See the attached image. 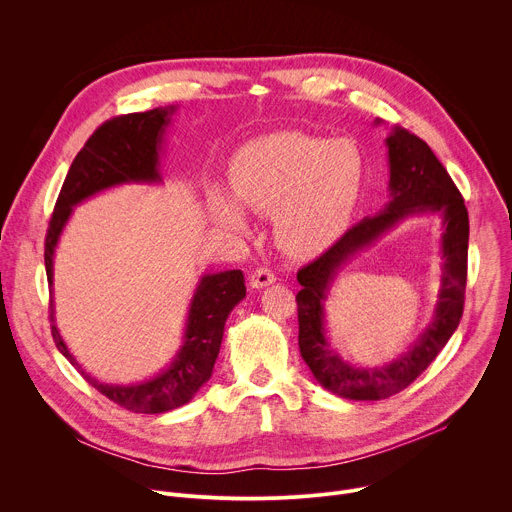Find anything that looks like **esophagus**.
Listing matches in <instances>:
<instances>
[{"label":"esophagus","instance_id":"1","mask_svg":"<svg viewBox=\"0 0 512 512\" xmlns=\"http://www.w3.org/2000/svg\"><path fill=\"white\" fill-rule=\"evenodd\" d=\"M273 281H275V275H273L269 269H265V267H259V269H255V271L249 275V285H251V289H263V287L271 285Z\"/></svg>","mask_w":512,"mask_h":512}]
</instances>
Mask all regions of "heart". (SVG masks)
I'll use <instances>...</instances> for the list:
<instances>
[{
  "mask_svg": "<svg viewBox=\"0 0 512 512\" xmlns=\"http://www.w3.org/2000/svg\"><path fill=\"white\" fill-rule=\"evenodd\" d=\"M367 174V156L348 137L330 141L302 131H275L237 152L231 188L249 210L273 214L275 237L285 253L306 259L332 247L346 231ZM236 201L214 190L210 214L218 227L243 237L251 227Z\"/></svg>",
  "mask_w": 512,
  "mask_h": 512,
  "instance_id": "heart-1",
  "label": "heart"
}]
</instances>
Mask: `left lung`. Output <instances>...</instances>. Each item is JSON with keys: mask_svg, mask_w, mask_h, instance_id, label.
<instances>
[{"mask_svg": "<svg viewBox=\"0 0 512 512\" xmlns=\"http://www.w3.org/2000/svg\"><path fill=\"white\" fill-rule=\"evenodd\" d=\"M375 119V125H381ZM389 158V202L344 233L322 257L298 271L300 352L314 379L330 393L352 401H379L409 387L440 354L456 332L466 291L468 210L446 168L417 135L391 127L385 139ZM437 213L443 221V275L432 322L397 359L381 368H356L339 356L327 340L325 302L344 264L372 246L405 217Z\"/></svg>", "mask_w": 512, "mask_h": 512, "instance_id": "obj_1", "label": "left lung"}]
</instances>
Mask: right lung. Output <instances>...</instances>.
<instances>
[{"instance_id":"right-lung-1","label":"right lung","mask_w":512,"mask_h":512,"mask_svg":"<svg viewBox=\"0 0 512 512\" xmlns=\"http://www.w3.org/2000/svg\"><path fill=\"white\" fill-rule=\"evenodd\" d=\"M176 109L178 107L168 105L115 117L103 123L77 154L58 194L46 235L44 265L50 294L54 285V253L62 231L79 204L117 186H152L164 182L160 160L164 154L166 129ZM245 296V279L239 269L200 275L188 306L182 344L172 362L158 375L137 383H101L91 377L72 356L56 328L54 300L50 302L52 336L62 356L75 364L79 373L107 399L133 413H166L192 401L200 387L212 377L227 318Z\"/></svg>"}]
</instances>
